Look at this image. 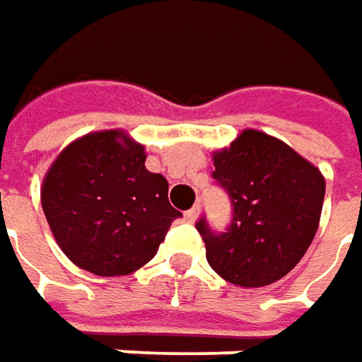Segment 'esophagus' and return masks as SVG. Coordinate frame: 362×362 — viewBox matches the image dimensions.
<instances>
[{"label":"esophagus","instance_id":"1","mask_svg":"<svg viewBox=\"0 0 362 362\" xmlns=\"http://www.w3.org/2000/svg\"><path fill=\"white\" fill-rule=\"evenodd\" d=\"M197 218H199V206H193V208L185 211V220L187 222H195Z\"/></svg>","mask_w":362,"mask_h":362}]
</instances>
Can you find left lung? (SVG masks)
<instances>
[{
	"instance_id": "left-lung-1",
	"label": "left lung",
	"mask_w": 362,
	"mask_h": 362,
	"mask_svg": "<svg viewBox=\"0 0 362 362\" xmlns=\"http://www.w3.org/2000/svg\"><path fill=\"white\" fill-rule=\"evenodd\" d=\"M214 167L211 177L230 197L232 220L220 234L206 218L195 224L209 267L240 287L279 281L316 236L326 193L322 173L259 130H244L228 148L214 153Z\"/></svg>"
}]
</instances>
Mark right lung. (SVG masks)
Listing matches in <instances>:
<instances>
[{"label": "right lung", "instance_id": "add662e5", "mask_svg": "<svg viewBox=\"0 0 362 362\" xmlns=\"http://www.w3.org/2000/svg\"><path fill=\"white\" fill-rule=\"evenodd\" d=\"M144 160L142 144L103 130L71 142L48 169L40 191L46 222L77 267L100 277L130 275L181 218L167 179Z\"/></svg>", "mask_w": 362, "mask_h": 362}]
</instances>
